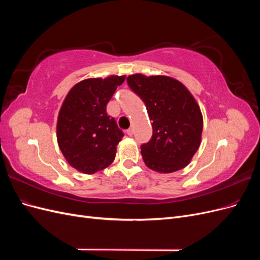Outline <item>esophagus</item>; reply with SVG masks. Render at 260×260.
I'll return each mask as SVG.
<instances>
[{
	"instance_id": "1",
	"label": "esophagus",
	"mask_w": 260,
	"mask_h": 260,
	"mask_svg": "<svg viewBox=\"0 0 260 260\" xmlns=\"http://www.w3.org/2000/svg\"><path fill=\"white\" fill-rule=\"evenodd\" d=\"M133 133H135V129H133L132 127L127 130V135H128V136L131 137V136H133Z\"/></svg>"
}]
</instances>
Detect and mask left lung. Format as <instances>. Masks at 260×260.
I'll list each match as a JSON object with an SVG mask.
<instances>
[{"label": "left lung", "mask_w": 260, "mask_h": 260, "mask_svg": "<svg viewBox=\"0 0 260 260\" xmlns=\"http://www.w3.org/2000/svg\"><path fill=\"white\" fill-rule=\"evenodd\" d=\"M127 82L153 121L151 140L141 145L146 166L162 174L184 168L200 147L203 131V116L192 94L167 76L136 74Z\"/></svg>", "instance_id": "left-lung-1"}]
</instances>
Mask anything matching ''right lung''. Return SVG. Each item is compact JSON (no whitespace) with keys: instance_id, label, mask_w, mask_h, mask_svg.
I'll return each instance as SVG.
<instances>
[{"instance_id":"add662e5","label":"right lung","mask_w":260,"mask_h":260,"mask_svg":"<svg viewBox=\"0 0 260 260\" xmlns=\"http://www.w3.org/2000/svg\"><path fill=\"white\" fill-rule=\"evenodd\" d=\"M125 76L92 78L74 85L57 119V142L72 167L92 175L111 165L123 132L106 113V105Z\"/></svg>"}]
</instances>
